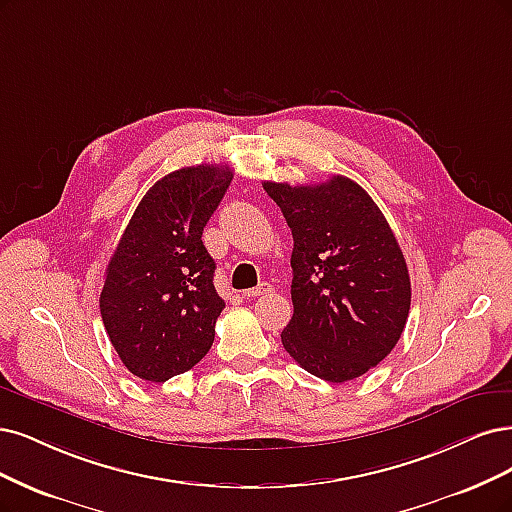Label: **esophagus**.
<instances>
[{"mask_svg":"<svg viewBox=\"0 0 512 512\" xmlns=\"http://www.w3.org/2000/svg\"><path fill=\"white\" fill-rule=\"evenodd\" d=\"M271 290H273V286H271V284H258L256 288L245 290V292H243V296H248V298H256V296H260V294H267V292H271Z\"/></svg>","mask_w":512,"mask_h":512,"instance_id":"obj_1","label":"esophagus"}]
</instances>
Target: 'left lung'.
Instances as JSON below:
<instances>
[{
	"label": "left lung",
	"mask_w": 512,
	"mask_h": 512,
	"mask_svg": "<svg viewBox=\"0 0 512 512\" xmlns=\"http://www.w3.org/2000/svg\"><path fill=\"white\" fill-rule=\"evenodd\" d=\"M292 239L294 313L288 354L330 383L351 381L396 347L411 309V279L390 224L345 175L290 186L264 182Z\"/></svg>",
	"instance_id": "1"
}]
</instances>
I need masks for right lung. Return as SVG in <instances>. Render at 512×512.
<instances>
[{
    "label": "right lung",
    "instance_id": "1",
    "mask_svg": "<svg viewBox=\"0 0 512 512\" xmlns=\"http://www.w3.org/2000/svg\"><path fill=\"white\" fill-rule=\"evenodd\" d=\"M233 180L226 165H197L158 180L139 201L105 271L99 309L131 373L163 383L205 358L224 301L203 228Z\"/></svg>",
    "mask_w": 512,
    "mask_h": 512
}]
</instances>
